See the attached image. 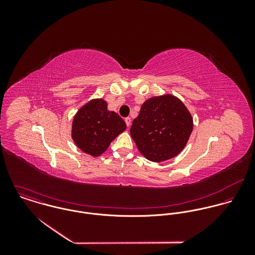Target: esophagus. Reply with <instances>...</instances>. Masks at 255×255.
Wrapping results in <instances>:
<instances>
[{"label": "esophagus", "mask_w": 255, "mask_h": 255, "mask_svg": "<svg viewBox=\"0 0 255 255\" xmlns=\"http://www.w3.org/2000/svg\"><path fill=\"white\" fill-rule=\"evenodd\" d=\"M125 122H126L127 126H128V127H129V126H130V123H131V120H130V118H129V117H128V118H126V119H125Z\"/></svg>", "instance_id": "obj_1"}]
</instances>
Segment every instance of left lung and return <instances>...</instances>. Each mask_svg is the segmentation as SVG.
<instances>
[{"instance_id":"1","label":"left lung","mask_w":255,"mask_h":255,"mask_svg":"<svg viewBox=\"0 0 255 255\" xmlns=\"http://www.w3.org/2000/svg\"><path fill=\"white\" fill-rule=\"evenodd\" d=\"M191 131L192 118L189 112L172 95L148 99L130 128V135L139 152L152 162L177 156Z\"/></svg>"}]
</instances>
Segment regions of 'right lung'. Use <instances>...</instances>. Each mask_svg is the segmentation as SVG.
I'll list each match as a JSON object with an SVG mask.
<instances>
[{"label": "right lung", "mask_w": 255, "mask_h": 255, "mask_svg": "<svg viewBox=\"0 0 255 255\" xmlns=\"http://www.w3.org/2000/svg\"><path fill=\"white\" fill-rule=\"evenodd\" d=\"M126 128L125 121L117 113L108 111L104 100H93L75 115L73 138L85 153L99 156Z\"/></svg>", "instance_id": "1"}]
</instances>
